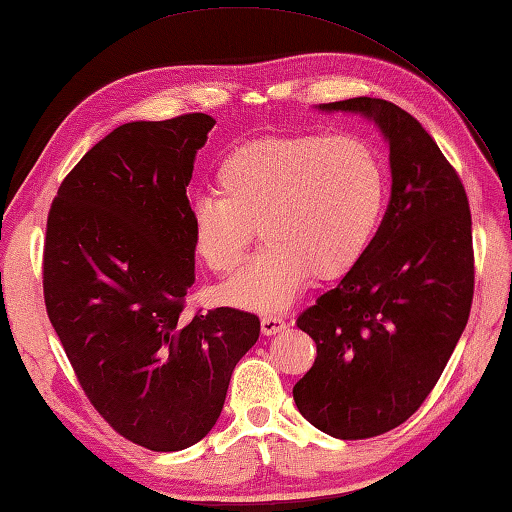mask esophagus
I'll use <instances>...</instances> for the list:
<instances>
[{
	"instance_id": "obj_1",
	"label": "esophagus",
	"mask_w": 512,
	"mask_h": 512,
	"mask_svg": "<svg viewBox=\"0 0 512 512\" xmlns=\"http://www.w3.org/2000/svg\"><path fill=\"white\" fill-rule=\"evenodd\" d=\"M285 327H288V323H285V320L279 318V316H264V318H261V334H264V336H275V334H279V331H283Z\"/></svg>"
}]
</instances>
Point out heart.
<instances>
[{"instance_id": "b5f03b06", "label": "heart", "mask_w": 512, "mask_h": 512, "mask_svg": "<svg viewBox=\"0 0 512 512\" xmlns=\"http://www.w3.org/2000/svg\"><path fill=\"white\" fill-rule=\"evenodd\" d=\"M216 192L189 211L196 255L213 272H231L259 227L266 244L220 285V299L281 312L314 272L336 279L358 266L382 218L384 168L355 135L266 137L220 161Z\"/></svg>"}]
</instances>
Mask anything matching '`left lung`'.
Listing matches in <instances>:
<instances>
[{
	"instance_id": "obj_1",
	"label": "left lung",
	"mask_w": 512,
	"mask_h": 512,
	"mask_svg": "<svg viewBox=\"0 0 512 512\" xmlns=\"http://www.w3.org/2000/svg\"><path fill=\"white\" fill-rule=\"evenodd\" d=\"M390 148V202L371 246L334 290L296 318L316 360L292 395L320 432L358 441L408 421L467 327L473 237L467 192L430 133L397 104L351 98Z\"/></svg>"
}]
</instances>
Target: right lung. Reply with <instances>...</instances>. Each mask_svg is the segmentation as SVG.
Instances as JSON below:
<instances>
[{
    "label": "right lung",
    "mask_w": 512,
    "mask_h": 512,
    "mask_svg": "<svg viewBox=\"0 0 512 512\" xmlns=\"http://www.w3.org/2000/svg\"><path fill=\"white\" fill-rule=\"evenodd\" d=\"M213 124L187 113L115 128L65 176L47 216L50 323L93 408L152 451L211 432L259 338L251 312L185 310L196 279L187 185Z\"/></svg>",
    "instance_id": "add662e5"
}]
</instances>
